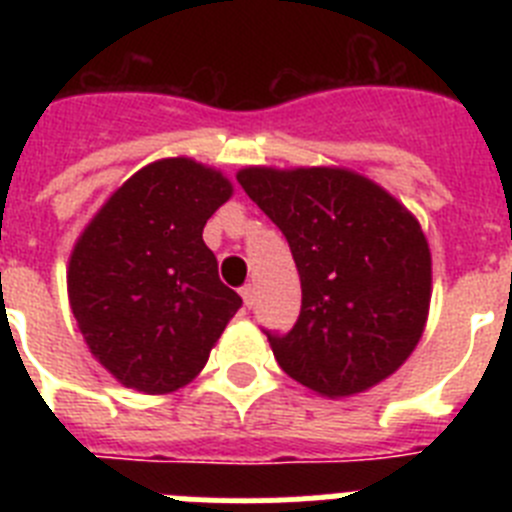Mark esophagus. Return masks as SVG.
Returning a JSON list of instances; mask_svg holds the SVG:
<instances>
[{"mask_svg": "<svg viewBox=\"0 0 512 512\" xmlns=\"http://www.w3.org/2000/svg\"><path fill=\"white\" fill-rule=\"evenodd\" d=\"M241 297H243V305L251 307L253 302H256V287H253V284H246V287L241 289Z\"/></svg>", "mask_w": 512, "mask_h": 512, "instance_id": "esophagus-1", "label": "esophagus"}]
</instances>
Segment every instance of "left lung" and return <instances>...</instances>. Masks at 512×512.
Masks as SVG:
<instances>
[{
	"instance_id": "8db88e82",
	"label": "left lung",
	"mask_w": 512,
	"mask_h": 512,
	"mask_svg": "<svg viewBox=\"0 0 512 512\" xmlns=\"http://www.w3.org/2000/svg\"><path fill=\"white\" fill-rule=\"evenodd\" d=\"M235 176L300 271L295 328L266 333L279 366L323 397L359 395L395 374L431 307V248L418 217L341 166H246Z\"/></svg>"
}]
</instances>
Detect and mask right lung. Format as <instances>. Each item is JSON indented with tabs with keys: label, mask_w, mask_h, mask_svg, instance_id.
<instances>
[{
	"label": "right lung",
	"mask_w": 512,
	"mask_h": 512,
	"mask_svg": "<svg viewBox=\"0 0 512 512\" xmlns=\"http://www.w3.org/2000/svg\"><path fill=\"white\" fill-rule=\"evenodd\" d=\"M230 194L223 171L158 158L79 235L66 271L71 312L94 359L130 390L166 395L192 382L241 307L202 241Z\"/></svg>",
	"instance_id": "right-lung-1"
}]
</instances>
